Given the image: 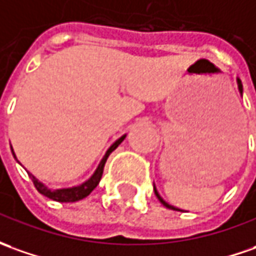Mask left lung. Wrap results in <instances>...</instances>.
<instances>
[{"mask_svg":"<svg viewBox=\"0 0 256 256\" xmlns=\"http://www.w3.org/2000/svg\"><path fill=\"white\" fill-rule=\"evenodd\" d=\"M237 84H238V91H240V94L242 95V84H241V80H240V78H237ZM154 192H156V196H157V198H158V200L161 202V203L164 204L165 208H171V210H180V208H174L172 204H168V203H166V202H165L164 199H162V198L160 196V194H158V192H157V189H156V186H154Z\"/></svg>","mask_w":256,"mask_h":256,"instance_id":"8db88e82","label":"left lung"}]
</instances>
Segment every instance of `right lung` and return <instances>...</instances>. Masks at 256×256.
I'll return each mask as SVG.
<instances>
[{"instance_id": "obj_1", "label": "right lung", "mask_w": 256, "mask_h": 256, "mask_svg": "<svg viewBox=\"0 0 256 256\" xmlns=\"http://www.w3.org/2000/svg\"><path fill=\"white\" fill-rule=\"evenodd\" d=\"M124 138H126V134H123L120 138H118V140H116V142H114V144L108 148L106 154L104 156V158L100 160L98 168H96L95 172L92 174L91 178L88 179V180H85V182H82V184H81V185H78V186L62 188V189H48L44 184H42L39 179L34 178L30 172H28V174H29V176L32 178L33 185H34V188L39 190V194H44V196L48 198V199H53V200L56 202H62V203H64V202H66V203H68V202L81 200V199L86 198V196L91 194L95 188L98 186L99 180H100V178H102V174H104V166H105L106 160H108V157L110 156V152H112V151H114L116 148H118V146H119ZM11 151H12V154H14V157H15V152H14V150H12V147H11Z\"/></svg>"}]
</instances>
